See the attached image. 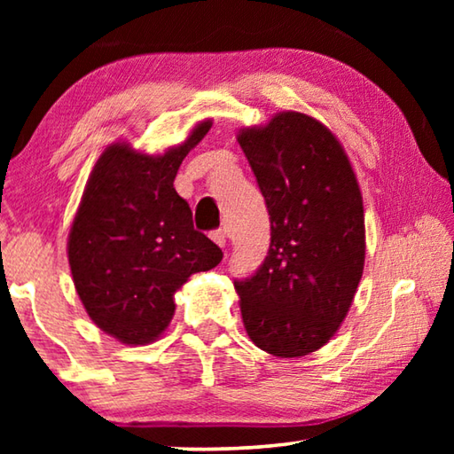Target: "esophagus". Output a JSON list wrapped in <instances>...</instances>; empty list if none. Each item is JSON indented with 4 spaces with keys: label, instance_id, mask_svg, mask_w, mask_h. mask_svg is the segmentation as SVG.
<instances>
[{
    "label": "esophagus",
    "instance_id": "1",
    "mask_svg": "<svg viewBox=\"0 0 454 454\" xmlns=\"http://www.w3.org/2000/svg\"><path fill=\"white\" fill-rule=\"evenodd\" d=\"M212 240L216 242L220 248H226V244H228V232L224 228H220V230H216V232H212Z\"/></svg>",
    "mask_w": 454,
    "mask_h": 454
}]
</instances>
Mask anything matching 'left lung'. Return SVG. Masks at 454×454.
Masks as SVG:
<instances>
[{
  "label": "left lung",
  "mask_w": 454,
  "mask_h": 454,
  "mask_svg": "<svg viewBox=\"0 0 454 454\" xmlns=\"http://www.w3.org/2000/svg\"><path fill=\"white\" fill-rule=\"evenodd\" d=\"M248 158L270 216V248L236 280L244 328L272 356H306L334 336L364 268V208L356 174L330 129L301 112L244 128Z\"/></svg>",
  "instance_id": "obj_1"
}]
</instances>
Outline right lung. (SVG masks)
I'll list each match as a JSON object with an SVG mask.
<instances>
[{"label":"right lung","mask_w":454,"mask_h":454,"mask_svg":"<svg viewBox=\"0 0 454 454\" xmlns=\"http://www.w3.org/2000/svg\"><path fill=\"white\" fill-rule=\"evenodd\" d=\"M212 120L160 156L116 142L91 170L67 236L74 286L88 317L124 344H148L174 317L192 274L218 266L222 250L194 230L174 178Z\"/></svg>","instance_id":"right-lung-1"}]
</instances>
